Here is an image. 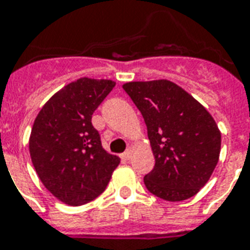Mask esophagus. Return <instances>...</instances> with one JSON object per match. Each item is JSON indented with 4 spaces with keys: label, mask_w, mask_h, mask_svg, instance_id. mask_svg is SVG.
Returning a JSON list of instances; mask_svg holds the SVG:
<instances>
[{
    "label": "esophagus",
    "mask_w": 250,
    "mask_h": 250,
    "mask_svg": "<svg viewBox=\"0 0 250 250\" xmlns=\"http://www.w3.org/2000/svg\"><path fill=\"white\" fill-rule=\"evenodd\" d=\"M131 156H132V150L131 149H127L125 152V153H122V160H125V161H127V160L131 159Z\"/></svg>",
    "instance_id": "1"
}]
</instances>
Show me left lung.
<instances>
[{
    "label": "left lung",
    "instance_id": "left-lung-1",
    "mask_svg": "<svg viewBox=\"0 0 250 250\" xmlns=\"http://www.w3.org/2000/svg\"><path fill=\"white\" fill-rule=\"evenodd\" d=\"M123 89L142 112L155 156L144 177L148 191L169 202L195 195L219 160L222 135L214 118L167 80L127 83Z\"/></svg>",
    "mask_w": 250,
    "mask_h": 250
}]
</instances>
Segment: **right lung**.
Masks as SVG:
<instances>
[{"mask_svg":"<svg viewBox=\"0 0 250 250\" xmlns=\"http://www.w3.org/2000/svg\"><path fill=\"white\" fill-rule=\"evenodd\" d=\"M115 86L111 80L80 79L59 90L38 114L30 155L38 176L59 201L81 206L110 182L121 159L102 148L91 115Z\"/></svg>","mask_w":250,"mask_h":250,"instance_id":"obj_1","label":"right lung"}]
</instances>
